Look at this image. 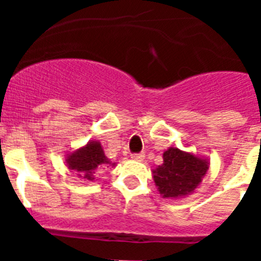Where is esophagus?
Wrapping results in <instances>:
<instances>
[{
    "label": "esophagus",
    "instance_id": "1",
    "mask_svg": "<svg viewBox=\"0 0 261 261\" xmlns=\"http://www.w3.org/2000/svg\"><path fill=\"white\" fill-rule=\"evenodd\" d=\"M132 159H135V161H142V159L145 158V154L144 153H136V154H132V156H130Z\"/></svg>",
    "mask_w": 261,
    "mask_h": 261
}]
</instances>
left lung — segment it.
Segmentation results:
<instances>
[{
    "label": "left lung",
    "mask_w": 261,
    "mask_h": 261,
    "mask_svg": "<svg viewBox=\"0 0 261 261\" xmlns=\"http://www.w3.org/2000/svg\"><path fill=\"white\" fill-rule=\"evenodd\" d=\"M208 168L209 162L202 156L168 147L162 165L153 170V179L165 199H180L195 192Z\"/></svg>",
    "instance_id": "left-lung-1"
}]
</instances>
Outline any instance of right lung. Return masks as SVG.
<instances>
[{"instance_id":"obj_1","label":"right lung","mask_w":261,"mask_h":261,"mask_svg":"<svg viewBox=\"0 0 261 261\" xmlns=\"http://www.w3.org/2000/svg\"><path fill=\"white\" fill-rule=\"evenodd\" d=\"M65 161L69 170H74L78 172V176L89 181H93L96 172L106 165L115 166L105 155V150L99 141L87 142L85 146L69 153Z\"/></svg>"}]
</instances>
